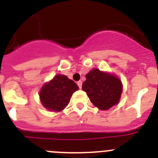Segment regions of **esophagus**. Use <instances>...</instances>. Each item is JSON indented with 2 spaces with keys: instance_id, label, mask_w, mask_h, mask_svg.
Listing matches in <instances>:
<instances>
[{
  "instance_id": "esophagus-1",
  "label": "esophagus",
  "mask_w": 158,
  "mask_h": 158,
  "mask_svg": "<svg viewBox=\"0 0 158 158\" xmlns=\"http://www.w3.org/2000/svg\"><path fill=\"white\" fill-rule=\"evenodd\" d=\"M77 85H78V87L80 88V89H81V87H82V81H77Z\"/></svg>"
}]
</instances>
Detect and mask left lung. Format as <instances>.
<instances>
[{
    "instance_id": "8db88e82",
    "label": "left lung",
    "mask_w": 158,
    "mask_h": 158,
    "mask_svg": "<svg viewBox=\"0 0 158 158\" xmlns=\"http://www.w3.org/2000/svg\"><path fill=\"white\" fill-rule=\"evenodd\" d=\"M85 77L82 90L96 107L108 110L118 104L123 92L122 82L118 77L98 69L89 71Z\"/></svg>"
}]
</instances>
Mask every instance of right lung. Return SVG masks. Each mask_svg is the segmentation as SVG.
<instances>
[{"instance_id": "obj_1", "label": "right lung", "mask_w": 158, "mask_h": 158, "mask_svg": "<svg viewBox=\"0 0 158 158\" xmlns=\"http://www.w3.org/2000/svg\"><path fill=\"white\" fill-rule=\"evenodd\" d=\"M78 89L73 81L65 75L58 74L43 85L40 93V100L47 110L57 112L68 105L73 93Z\"/></svg>"}]
</instances>
